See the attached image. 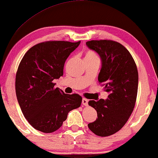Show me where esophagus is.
I'll return each instance as SVG.
<instances>
[{"label": "esophagus", "mask_w": 158, "mask_h": 158, "mask_svg": "<svg viewBox=\"0 0 158 158\" xmlns=\"http://www.w3.org/2000/svg\"><path fill=\"white\" fill-rule=\"evenodd\" d=\"M82 104L84 106H89V100L85 98L82 99Z\"/></svg>", "instance_id": "34e87169"}]
</instances>
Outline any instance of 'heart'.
Here are the masks:
<instances>
[{
  "label": "heart",
  "instance_id": "obj_1",
  "mask_svg": "<svg viewBox=\"0 0 158 158\" xmlns=\"http://www.w3.org/2000/svg\"><path fill=\"white\" fill-rule=\"evenodd\" d=\"M85 58H98V56H97V55L95 54V53L93 52V51H88L86 53H85Z\"/></svg>",
  "mask_w": 158,
  "mask_h": 158
}]
</instances>
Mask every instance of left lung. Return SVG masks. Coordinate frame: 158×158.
<instances>
[{
    "label": "left lung",
    "mask_w": 158,
    "mask_h": 158,
    "mask_svg": "<svg viewBox=\"0 0 158 158\" xmlns=\"http://www.w3.org/2000/svg\"><path fill=\"white\" fill-rule=\"evenodd\" d=\"M85 44L100 56L98 81L109 93L106 100L89 102L97 111L98 118L88 126L96 135L106 137L124 126L135 107L139 81L137 65L128 50L118 42L103 40Z\"/></svg>",
    "instance_id": "left-lung-1"
}]
</instances>
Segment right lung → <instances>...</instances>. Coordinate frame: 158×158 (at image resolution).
I'll return each instance as SVG.
<instances>
[{
  "mask_svg": "<svg viewBox=\"0 0 158 158\" xmlns=\"http://www.w3.org/2000/svg\"><path fill=\"white\" fill-rule=\"evenodd\" d=\"M80 42H42L21 59L16 74V95L23 116L35 129L55 132L69 112L81 106V96L65 94L53 82L63 75L65 60Z\"/></svg>",
  "mask_w": 158,
  "mask_h": 158,
  "instance_id": "add662e5",
  "label": "right lung"
}]
</instances>
